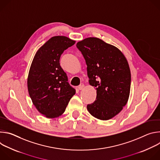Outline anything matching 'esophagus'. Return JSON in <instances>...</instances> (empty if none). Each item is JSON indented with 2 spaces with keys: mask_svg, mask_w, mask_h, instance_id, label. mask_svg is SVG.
Here are the masks:
<instances>
[{
  "mask_svg": "<svg viewBox=\"0 0 160 160\" xmlns=\"http://www.w3.org/2000/svg\"><path fill=\"white\" fill-rule=\"evenodd\" d=\"M83 87H84V85H83V83H81V84L78 87V88L79 90H82V89L83 88Z\"/></svg>",
  "mask_w": 160,
  "mask_h": 160,
  "instance_id": "1",
  "label": "esophagus"
}]
</instances>
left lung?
<instances>
[{"label":"left lung","instance_id":"8db88e82","mask_svg":"<svg viewBox=\"0 0 160 160\" xmlns=\"http://www.w3.org/2000/svg\"><path fill=\"white\" fill-rule=\"evenodd\" d=\"M77 47L85 60L89 83L97 92L96 101L87 109L98 119L109 120L128 100L131 74L128 61L117 48L96 37L85 38Z\"/></svg>","mask_w":160,"mask_h":160}]
</instances>
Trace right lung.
<instances>
[{
    "mask_svg": "<svg viewBox=\"0 0 160 160\" xmlns=\"http://www.w3.org/2000/svg\"><path fill=\"white\" fill-rule=\"evenodd\" d=\"M75 43L67 37H52L39 48L32 61L27 80L28 93L37 109L46 118L61 116L75 94L59 63L64 50Z\"/></svg>",
    "mask_w": 160,
    "mask_h": 160,
    "instance_id": "right-lung-1",
    "label": "right lung"
}]
</instances>
